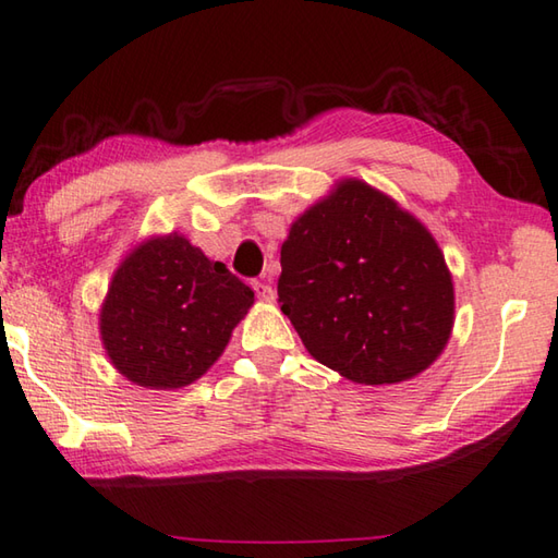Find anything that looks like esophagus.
<instances>
[{
	"instance_id": "obj_1",
	"label": "esophagus",
	"mask_w": 558,
	"mask_h": 558,
	"mask_svg": "<svg viewBox=\"0 0 558 558\" xmlns=\"http://www.w3.org/2000/svg\"><path fill=\"white\" fill-rule=\"evenodd\" d=\"M252 289L262 304H271L274 301V289L267 284V281H252Z\"/></svg>"
}]
</instances>
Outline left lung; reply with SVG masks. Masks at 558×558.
<instances>
[{
    "instance_id": "left-lung-1",
    "label": "left lung",
    "mask_w": 558,
    "mask_h": 558,
    "mask_svg": "<svg viewBox=\"0 0 558 558\" xmlns=\"http://www.w3.org/2000/svg\"><path fill=\"white\" fill-rule=\"evenodd\" d=\"M277 291L308 353L357 385L416 377L453 330V279L434 234L357 179L291 225Z\"/></svg>"
}]
</instances>
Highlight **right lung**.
<instances>
[{
  "mask_svg": "<svg viewBox=\"0 0 558 558\" xmlns=\"http://www.w3.org/2000/svg\"><path fill=\"white\" fill-rule=\"evenodd\" d=\"M254 291L179 232L126 254L100 308L107 357L130 383L179 389L205 375L247 316Z\"/></svg>",
  "mask_w": 558,
  "mask_h": 558,
  "instance_id": "add662e5",
  "label": "right lung"
}]
</instances>
